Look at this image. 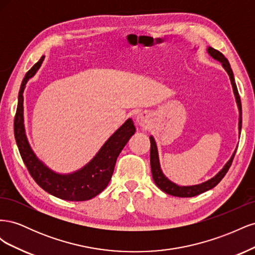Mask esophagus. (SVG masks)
I'll return each instance as SVG.
<instances>
[{
    "label": "esophagus",
    "instance_id": "34e87169",
    "mask_svg": "<svg viewBox=\"0 0 255 255\" xmlns=\"http://www.w3.org/2000/svg\"><path fill=\"white\" fill-rule=\"evenodd\" d=\"M136 122L137 125L142 128H146L150 123V115L145 112L139 113L136 116Z\"/></svg>",
    "mask_w": 255,
    "mask_h": 255
}]
</instances>
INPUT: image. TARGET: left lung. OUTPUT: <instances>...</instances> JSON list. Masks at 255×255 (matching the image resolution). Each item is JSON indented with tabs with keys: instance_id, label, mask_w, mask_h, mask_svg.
I'll return each instance as SVG.
<instances>
[{
	"instance_id": "left-lung-1",
	"label": "left lung",
	"mask_w": 255,
	"mask_h": 255,
	"mask_svg": "<svg viewBox=\"0 0 255 255\" xmlns=\"http://www.w3.org/2000/svg\"><path fill=\"white\" fill-rule=\"evenodd\" d=\"M206 52L208 55L213 57L215 60L219 61L221 66L223 67V69H225L227 73L229 74L231 85H232V88H233L235 101L237 104V109H238V135L241 136L242 119H243L242 118V102H241V98H239V95H238V90H237L236 84H235V79H234V74H233L232 69H231V66H230V63L228 61V59L223 56L219 51L215 50L211 47H207ZM150 141H151L150 164H151V171H152V176H153L154 182H155V184L157 185V187L163 190L164 192H166V194L174 196V197H182V198L195 197V196L202 194V192H205L207 190L214 188L228 172L229 168L233 161L236 150H237V148H236L232 154V156L230 157V159L227 161L226 165L222 167L221 170L217 174L211 177L210 180H207V181H205L203 183H200V184L190 185V186H182V185H177L176 183L172 182L171 180H169L168 177L164 174L163 170H161V168H160L156 141H155V139H154V137L152 135L150 136Z\"/></svg>"
}]
</instances>
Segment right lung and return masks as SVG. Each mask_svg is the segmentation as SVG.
I'll return each instance as SVG.
<instances>
[{
    "label": "right lung",
    "instance_id": "obj_1",
    "mask_svg": "<svg viewBox=\"0 0 255 255\" xmlns=\"http://www.w3.org/2000/svg\"><path fill=\"white\" fill-rule=\"evenodd\" d=\"M44 56L25 74L22 81L16 117H14V138L21 157L35 182L50 195L67 201H86L98 196L109 185L120 152L132 137L136 128L132 118H128L100 148L96 155L79 170L70 173L54 171L36 155L25 133L23 92L26 83L40 68Z\"/></svg>",
    "mask_w": 255,
    "mask_h": 255
}]
</instances>
